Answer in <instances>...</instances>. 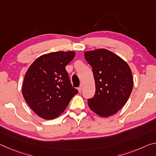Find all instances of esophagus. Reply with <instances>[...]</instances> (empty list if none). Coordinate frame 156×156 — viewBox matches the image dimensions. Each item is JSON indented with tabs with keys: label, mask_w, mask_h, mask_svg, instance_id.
<instances>
[{
	"label": "esophagus",
	"mask_w": 156,
	"mask_h": 156,
	"mask_svg": "<svg viewBox=\"0 0 156 156\" xmlns=\"http://www.w3.org/2000/svg\"><path fill=\"white\" fill-rule=\"evenodd\" d=\"M82 89H83V85H80V87H79L78 88V91L79 92H81V91H82Z\"/></svg>",
	"instance_id": "34e87169"
}]
</instances>
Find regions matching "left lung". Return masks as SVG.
I'll use <instances>...</instances> for the list:
<instances>
[{
  "label": "left lung",
  "mask_w": 156,
  "mask_h": 156,
  "mask_svg": "<svg viewBox=\"0 0 156 156\" xmlns=\"http://www.w3.org/2000/svg\"><path fill=\"white\" fill-rule=\"evenodd\" d=\"M92 68L96 91L87 99L90 109L98 115H115L126 104L133 87L131 70L120 57L104 48L85 52Z\"/></svg>",
  "instance_id": "1"
}]
</instances>
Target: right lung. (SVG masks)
I'll return each instance as SVG.
<instances>
[{"label": "right lung", "instance_id": "add662e5", "mask_svg": "<svg viewBox=\"0 0 156 156\" xmlns=\"http://www.w3.org/2000/svg\"><path fill=\"white\" fill-rule=\"evenodd\" d=\"M73 51H58L37 58L25 75L22 94L30 108L44 119L60 115L78 90L72 87L65 66Z\"/></svg>", "mask_w": 156, "mask_h": 156}]
</instances>
